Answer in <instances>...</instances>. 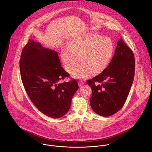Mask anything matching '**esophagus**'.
Listing matches in <instances>:
<instances>
[{"mask_svg":"<svg viewBox=\"0 0 152 152\" xmlns=\"http://www.w3.org/2000/svg\"><path fill=\"white\" fill-rule=\"evenodd\" d=\"M78 84H79V86H81L83 85V84H84V83L83 82H82V81H79Z\"/></svg>","mask_w":152,"mask_h":152,"instance_id":"esophagus-1","label":"esophagus"}]
</instances>
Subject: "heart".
I'll list each match as a JSON object with an SVG mask.
<instances>
[{
    "mask_svg": "<svg viewBox=\"0 0 152 152\" xmlns=\"http://www.w3.org/2000/svg\"><path fill=\"white\" fill-rule=\"evenodd\" d=\"M114 46L107 37L92 33L71 39L68 47L61 51V58L65 68L72 72L82 62L73 73L76 78L84 79L92 73L98 74L105 69L113 56Z\"/></svg>",
    "mask_w": 152,
    "mask_h": 152,
    "instance_id": "1",
    "label": "heart"
}]
</instances>
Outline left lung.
Here are the masks:
<instances>
[{
  "label": "left lung",
  "instance_id": "obj_1",
  "mask_svg": "<svg viewBox=\"0 0 152 152\" xmlns=\"http://www.w3.org/2000/svg\"><path fill=\"white\" fill-rule=\"evenodd\" d=\"M134 75L133 52L120 38L108 66L101 73L87 81L92 90L90 102L94 111L104 117L119 111L127 98Z\"/></svg>",
  "mask_w": 152,
  "mask_h": 152
}]
</instances>
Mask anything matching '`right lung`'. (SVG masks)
I'll return each mask as SVG.
<instances>
[{
    "label": "right lung",
    "instance_id": "1",
    "mask_svg": "<svg viewBox=\"0 0 152 152\" xmlns=\"http://www.w3.org/2000/svg\"><path fill=\"white\" fill-rule=\"evenodd\" d=\"M21 80L35 106L53 118L64 116L79 88L76 80L60 83L68 74L61 66L58 53L29 39L20 60Z\"/></svg>",
    "mask_w": 152,
    "mask_h": 152
}]
</instances>
